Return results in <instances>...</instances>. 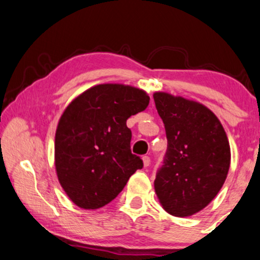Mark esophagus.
Returning <instances> with one entry per match:
<instances>
[{
  "label": "esophagus",
  "instance_id": "obj_1",
  "mask_svg": "<svg viewBox=\"0 0 260 260\" xmlns=\"http://www.w3.org/2000/svg\"><path fill=\"white\" fill-rule=\"evenodd\" d=\"M150 161H151V159H150L149 156H144V157H143V163H144V167H145V168L149 167Z\"/></svg>",
  "mask_w": 260,
  "mask_h": 260
}]
</instances>
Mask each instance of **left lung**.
<instances>
[{
	"instance_id": "left-lung-1",
	"label": "left lung",
	"mask_w": 260,
	"mask_h": 260,
	"mask_svg": "<svg viewBox=\"0 0 260 260\" xmlns=\"http://www.w3.org/2000/svg\"><path fill=\"white\" fill-rule=\"evenodd\" d=\"M153 100L168 138L156 194L172 216H191L210 204L226 179L231 160L228 136L205 105L167 92H155Z\"/></svg>"
}]
</instances>
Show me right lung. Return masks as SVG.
I'll return each instance as SVG.
<instances>
[{"mask_svg": "<svg viewBox=\"0 0 260 260\" xmlns=\"http://www.w3.org/2000/svg\"><path fill=\"white\" fill-rule=\"evenodd\" d=\"M145 91L124 84H99L68 105L55 136V167L71 201L85 210L117 197L143 160L131 153L130 116L145 110Z\"/></svg>", "mask_w": 260, "mask_h": 260, "instance_id": "add662e5", "label": "right lung"}]
</instances>
